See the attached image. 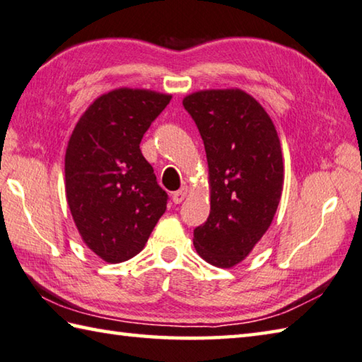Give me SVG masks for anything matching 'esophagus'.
I'll list each match as a JSON object with an SVG mask.
<instances>
[{
  "instance_id": "1",
  "label": "esophagus",
  "mask_w": 362,
  "mask_h": 362,
  "mask_svg": "<svg viewBox=\"0 0 362 362\" xmlns=\"http://www.w3.org/2000/svg\"><path fill=\"white\" fill-rule=\"evenodd\" d=\"M187 194H189V189H187V187H181V189L178 190V192L173 194V202H175L176 204H180L184 199H186Z\"/></svg>"
}]
</instances>
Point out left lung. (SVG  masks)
<instances>
[{"label":"left lung","instance_id":"1","mask_svg":"<svg viewBox=\"0 0 362 362\" xmlns=\"http://www.w3.org/2000/svg\"><path fill=\"white\" fill-rule=\"evenodd\" d=\"M182 105L206 151L211 211L194 230L197 254L217 268H233L269 228L281 202L284 160L274 122L243 90H204Z\"/></svg>","mask_w":362,"mask_h":362}]
</instances>
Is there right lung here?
Wrapping results in <instances>:
<instances>
[{
    "mask_svg": "<svg viewBox=\"0 0 362 362\" xmlns=\"http://www.w3.org/2000/svg\"><path fill=\"white\" fill-rule=\"evenodd\" d=\"M172 96L118 88L81 115L64 158L66 199L83 243L107 263L126 262L145 247L168 195L140 141Z\"/></svg>",
    "mask_w": 362,
    "mask_h": 362,
    "instance_id": "1",
    "label": "right lung"
}]
</instances>
